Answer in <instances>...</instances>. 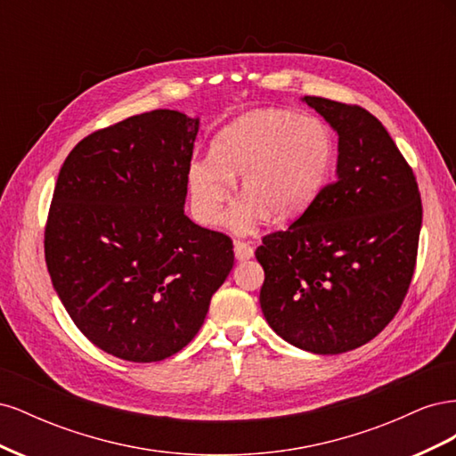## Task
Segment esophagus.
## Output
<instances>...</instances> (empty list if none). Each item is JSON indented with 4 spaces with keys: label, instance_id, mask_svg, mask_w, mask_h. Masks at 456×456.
I'll return each instance as SVG.
<instances>
[{
    "label": "esophagus",
    "instance_id": "obj_1",
    "mask_svg": "<svg viewBox=\"0 0 456 456\" xmlns=\"http://www.w3.org/2000/svg\"><path fill=\"white\" fill-rule=\"evenodd\" d=\"M233 255H236V260L245 262L253 256V247L245 241H233Z\"/></svg>",
    "mask_w": 456,
    "mask_h": 456
}]
</instances>
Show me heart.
I'll use <instances>...</instances> for the list:
<instances>
[{
  "instance_id": "obj_1",
  "label": "heart",
  "mask_w": 456,
  "mask_h": 456,
  "mask_svg": "<svg viewBox=\"0 0 456 456\" xmlns=\"http://www.w3.org/2000/svg\"><path fill=\"white\" fill-rule=\"evenodd\" d=\"M333 134L322 119L287 110H255L220 129L211 158L190 163L191 205L205 224H216L240 176L243 196L224 223L253 232L266 215L289 220L320 196L333 163Z\"/></svg>"
}]
</instances>
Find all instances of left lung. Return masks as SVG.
Segmentation results:
<instances>
[{"label": "left lung", "instance_id": "1", "mask_svg": "<svg viewBox=\"0 0 456 456\" xmlns=\"http://www.w3.org/2000/svg\"><path fill=\"white\" fill-rule=\"evenodd\" d=\"M338 136L337 178L298 220L262 238L260 308L312 354L363 346L392 322L415 272L422 203L402 151L360 106L302 96Z\"/></svg>", "mask_w": 456, "mask_h": 456}]
</instances>
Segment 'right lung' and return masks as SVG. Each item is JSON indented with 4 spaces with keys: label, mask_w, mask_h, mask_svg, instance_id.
<instances>
[{
    "label": "right lung",
    "mask_w": 456,
    "mask_h": 456,
    "mask_svg": "<svg viewBox=\"0 0 456 456\" xmlns=\"http://www.w3.org/2000/svg\"><path fill=\"white\" fill-rule=\"evenodd\" d=\"M200 118L154 110L68 154L45 228L62 306L94 346L161 362L198 335L233 266L228 236L184 215Z\"/></svg>",
    "instance_id": "right-lung-1"
}]
</instances>
